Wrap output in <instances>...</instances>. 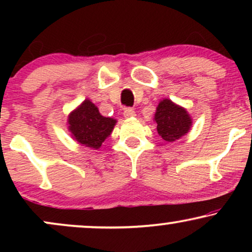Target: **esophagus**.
Returning <instances> with one entry per match:
<instances>
[{
    "mask_svg": "<svg viewBox=\"0 0 252 252\" xmlns=\"http://www.w3.org/2000/svg\"><path fill=\"white\" fill-rule=\"evenodd\" d=\"M123 115L124 117L129 118V117H134L136 114H135V110L132 108H126L123 110Z\"/></svg>",
    "mask_w": 252,
    "mask_h": 252,
    "instance_id": "esophagus-1",
    "label": "esophagus"
}]
</instances>
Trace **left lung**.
<instances>
[{
	"label": "left lung",
	"instance_id": "left-lung-1",
	"mask_svg": "<svg viewBox=\"0 0 252 252\" xmlns=\"http://www.w3.org/2000/svg\"><path fill=\"white\" fill-rule=\"evenodd\" d=\"M158 135L167 142H173L189 132L192 120L187 111L169 99H163L158 104L155 114Z\"/></svg>",
	"mask_w": 252,
	"mask_h": 252
}]
</instances>
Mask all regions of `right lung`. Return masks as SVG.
Segmentation results:
<instances>
[{
    "label": "right lung",
    "mask_w": 252,
    "mask_h": 252,
    "mask_svg": "<svg viewBox=\"0 0 252 252\" xmlns=\"http://www.w3.org/2000/svg\"><path fill=\"white\" fill-rule=\"evenodd\" d=\"M115 123L114 118L102 116L97 106L89 99L84 100L68 117L70 131L74 140L94 149L99 148L111 134Z\"/></svg>",
    "instance_id": "add662e5"
}]
</instances>
